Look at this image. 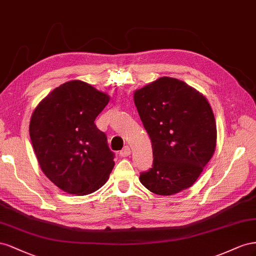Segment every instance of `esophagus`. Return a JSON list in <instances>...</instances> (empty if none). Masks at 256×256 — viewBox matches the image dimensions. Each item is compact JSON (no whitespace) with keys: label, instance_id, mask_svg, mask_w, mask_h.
Segmentation results:
<instances>
[{"label":"esophagus","instance_id":"34e87169","mask_svg":"<svg viewBox=\"0 0 256 256\" xmlns=\"http://www.w3.org/2000/svg\"><path fill=\"white\" fill-rule=\"evenodd\" d=\"M130 154V149L128 146H126V147H124V148L120 151V156H123V158H126V156H128Z\"/></svg>","mask_w":256,"mask_h":256}]
</instances>
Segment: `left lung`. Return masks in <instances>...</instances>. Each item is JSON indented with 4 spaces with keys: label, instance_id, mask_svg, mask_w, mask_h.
Wrapping results in <instances>:
<instances>
[{
    "label": "left lung",
    "instance_id": "obj_1",
    "mask_svg": "<svg viewBox=\"0 0 256 256\" xmlns=\"http://www.w3.org/2000/svg\"><path fill=\"white\" fill-rule=\"evenodd\" d=\"M134 102L152 144L153 163L142 184L158 195L191 186L214 156L216 126L208 100L176 78L162 77L135 91Z\"/></svg>",
    "mask_w": 256,
    "mask_h": 256
}]
</instances>
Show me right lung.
Returning a JSON list of instances; mask_svg holds the SVG:
<instances>
[{"mask_svg":"<svg viewBox=\"0 0 256 256\" xmlns=\"http://www.w3.org/2000/svg\"><path fill=\"white\" fill-rule=\"evenodd\" d=\"M106 93L79 80L56 88L35 108L30 137L42 172L64 192L86 195L103 186L114 166L107 136L96 126Z\"/></svg>","mask_w":256,"mask_h":256,"instance_id":"right-lung-1","label":"right lung"}]
</instances>
